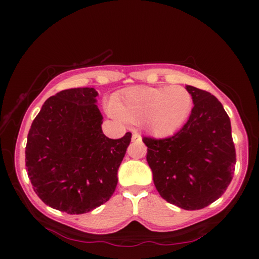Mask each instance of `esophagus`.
I'll use <instances>...</instances> for the list:
<instances>
[{"label": "esophagus", "instance_id": "obj_1", "mask_svg": "<svg viewBox=\"0 0 259 259\" xmlns=\"http://www.w3.org/2000/svg\"><path fill=\"white\" fill-rule=\"evenodd\" d=\"M133 142L134 143H142V140H143V138H142V136H140L138 133H134L133 134Z\"/></svg>", "mask_w": 259, "mask_h": 259}]
</instances>
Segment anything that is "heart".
<instances>
[{
    "instance_id": "obj_1",
    "label": "heart",
    "mask_w": 259,
    "mask_h": 259,
    "mask_svg": "<svg viewBox=\"0 0 259 259\" xmlns=\"http://www.w3.org/2000/svg\"><path fill=\"white\" fill-rule=\"evenodd\" d=\"M193 98L183 87H135L116 96L109 112L115 119L138 123L155 137H169L182 128Z\"/></svg>"
}]
</instances>
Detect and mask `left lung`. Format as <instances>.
<instances>
[{
    "instance_id": "left-lung-1",
    "label": "left lung",
    "mask_w": 259,
    "mask_h": 259,
    "mask_svg": "<svg viewBox=\"0 0 259 259\" xmlns=\"http://www.w3.org/2000/svg\"><path fill=\"white\" fill-rule=\"evenodd\" d=\"M193 98L190 119L165 139L144 137L153 182L166 202L199 210L221 198L236 162L230 117L213 95L186 85Z\"/></svg>"
}]
</instances>
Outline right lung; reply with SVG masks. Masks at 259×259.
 Wrapping results in <instances>:
<instances>
[{"instance_id":"right-lung-1","label":"right lung","mask_w":259,"mask_h":259,"mask_svg":"<svg viewBox=\"0 0 259 259\" xmlns=\"http://www.w3.org/2000/svg\"><path fill=\"white\" fill-rule=\"evenodd\" d=\"M94 88L63 90L43 104L27 136L26 170L49 207L85 213L107 202L131 134L109 139Z\"/></svg>"}]
</instances>
